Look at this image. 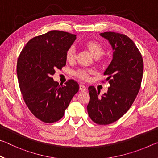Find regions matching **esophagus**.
I'll list each match as a JSON object with an SVG mask.
<instances>
[{"label": "esophagus", "instance_id": "1", "mask_svg": "<svg viewBox=\"0 0 158 158\" xmlns=\"http://www.w3.org/2000/svg\"><path fill=\"white\" fill-rule=\"evenodd\" d=\"M79 89H80V90H81V91L84 92V91H85V90H86V87H85L84 85L80 84L79 85Z\"/></svg>", "mask_w": 158, "mask_h": 158}]
</instances>
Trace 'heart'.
<instances>
[{
    "instance_id": "b5f03b06",
    "label": "heart",
    "mask_w": 158,
    "mask_h": 158,
    "mask_svg": "<svg viewBox=\"0 0 158 158\" xmlns=\"http://www.w3.org/2000/svg\"><path fill=\"white\" fill-rule=\"evenodd\" d=\"M84 47L95 58L100 57L103 54L104 48L102 46V44L97 41L89 40L85 42ZM65 58L69 62H71L75 59V51L73 47L68 48V50L66 51ZM89 74L90 71H87L85 69H79L74 73L77 77L82 80H87L89 79Z\"/></svg>"
}]
</instances>
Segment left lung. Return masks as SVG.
Masks as SVG:
<instances>
[{"instance_id": "left-lung-1", "label": "left lung", "mask_w": 158, "mask_h": 158, "mask_svg": "<svg viewBox=\"0 0 158 158\" xmlns=\"http://www.w3.org/2000/svg\"><path fill=\"white\" fill-rule=\"evenodd\" d=\"M100 35L114 51L113 59L104 73L110 87L102 96L94 86L89 87L87 110L95 123L108 125L121 118L132 106L141 87L143 62L135 42L125 35L105 32Z\"/></svg>"}]
</instances>
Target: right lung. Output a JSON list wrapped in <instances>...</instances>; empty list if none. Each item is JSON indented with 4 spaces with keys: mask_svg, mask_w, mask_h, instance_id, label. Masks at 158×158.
<instances>
[{
    "mask_svg": "<svg viewBox=\"0 0 158 158\" xmlns=\"http://www.w3.org/2000/svg\"><path fill=\"white\" fill-rule=\"evenodd\" d=\"M75 40V35L51 31L30 40L19 56L17 73L21 94L29 110L42 122L52 123L62 118L79 91L74 80L63 85L52 78L56 69L65 66L66 51Z\"/></svg>",
    "mask_w": 158,
    "mask_h": 158,
    "instance_id": "right-lung-1",
    "label": "right lung"
}]
</instances>
